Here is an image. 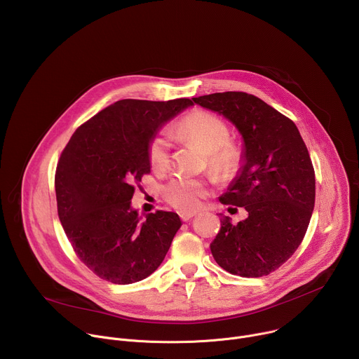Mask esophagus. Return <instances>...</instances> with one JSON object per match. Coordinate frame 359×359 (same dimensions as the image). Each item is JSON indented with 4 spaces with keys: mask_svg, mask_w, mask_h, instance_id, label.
<instances>
[{
    "mask_svg": "<svg viewBox=\"0 0 359 359\" xmlns=\"http://www.w3.org/2000/svg\"><path fill=\"white\" fill-rule=\"evenodd\" d=\"M193 216H196V213H187V212H182V213H180V219H182L183 222H189Z\"/></svg>",
    "mask_w": 359,
    "mask_h": 359,
    "instance_id": "1",
    "label": "esophagus"
}]
</instances>
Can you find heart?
I'll return each instance as SVG.
<instances>
[{"label":"heart","mask_w":359,"mask_h":359,"mask_svg":"<svg viewBox=\"0 0 359 359\" xmlns=\"http://www.w3.org/2000/svg\"><path fill=\"white\" fill-rule=\"evenodd\" d=\"M176 132L208 153L209 166L220 175L231 173L240 159L237 147L229 143L230 132L223 119L203 109H196L182 118ZM149 162L153 169L163 170L170 159V139L162 132L149 143ZM163 196L173 208L182 212H193L200 208L208 196L206 182L189 177H175L163 186Z\"/></svg>","instance_id":"heart-1"}]
</instances>
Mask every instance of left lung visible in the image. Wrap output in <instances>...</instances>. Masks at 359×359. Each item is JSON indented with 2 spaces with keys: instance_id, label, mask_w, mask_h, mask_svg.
Returning a JSON list of instances; mask_svg holds the SVG:
<instances>
[{
  "instance_id": "8db88e82",
  "label": "left lung",
  "mask_w": 359,
  "mask_h": 359,
  "mask_svg": "<svg viewBox=\"0 0 359 359\" xmlns=\"http://www.w3.org/2000/svg\"><path fill=\"white\" fill-rule=\"evenodd\" d=\"M224 116L243 139L241 165L222 194L223 204L244 208L245 220L220 219L210 244L216 263L241 277H263L284 264L301 244L316 203V173L295 123L245 92L191 97Z\"/></svg>"
}]
</instances>
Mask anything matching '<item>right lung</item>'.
<instances>
[{
    "label": "right lung",
    "instance_id": "right-lung-1",
    "mask_svg": "<svg viewBox=\"0 0 359 359\" xmlns=\"http://www.w3.org/2000/svg\"><path fill=\"white\" fill-rule=\"evenodd\" d=\"M190 99H122L79 126L55 175L58 216L81 262L100 278L132 284L162 264L182 226L173 212L142 217L133 184L150 172L149 143Z\"/></svg>",
    "mask_w": 359,
    "mask_h": 359
}]
</instances>
